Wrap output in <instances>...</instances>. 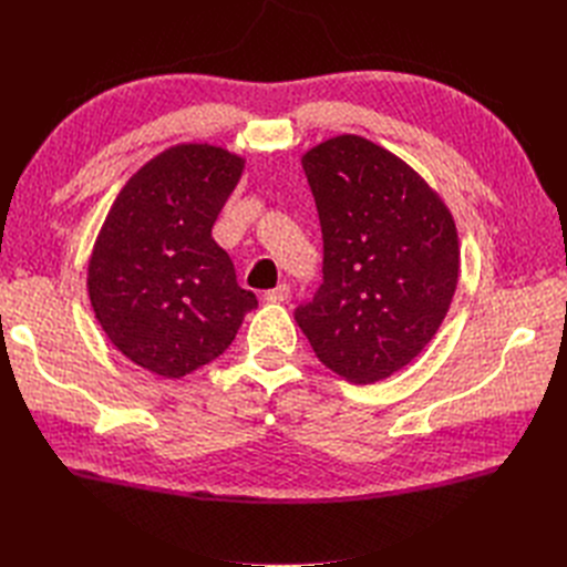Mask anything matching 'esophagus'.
Wrapping results in <instances>:
<instances>
[{"instance_id": "34e87169", "label": "esophagus", "mask_w": 567, "mask_h": 567, "mask_svg": "<svg viewBox=\"0 0 567 567\" xmlns=\"http://www.w3.org/2000/svg\"><path fill=\"white\" fill-rule=\"evenodd\" d=\"M290 298V286L288 284H279L277 288H271L265 293L267 302H286Z\"/></svg>"}]
</instances>
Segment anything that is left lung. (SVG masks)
Wrapping results in <instances>:
<instances>
[{"instance_id":"1","label":"left lung","mask_w":567,"mask_h":567,"mask_svg":"<svg viewBox=\"0 0 567 567\" xmlns=\"http://www.w3.org/2000/svg\"><path fill=\"white\" fill-rule=\"evenodd\" d=\"M323 236V284L296 321L319 362L383 381L433 340L458 281L454 217L388 148L340 134L302 156Z\"/></svg>"}]
</instances>
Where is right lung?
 I'll list each match as a JSON object with an SVG mask.
<instances>
[{"label": "right lung", "instance_id": "1", "mask_svg": "<svg viewBox=\"0 0 567 567\" xmlns=\"http://www.w3.org/2000/svg\"><path fill=\"white\" fill-rule=\"evenodd\" d=\"M244 165L221 146L167 148L130 177L96 236L87 290L101 329L163 379L217 359L257 307L213 238Z\"/></svg>", "mask_w": 567, "mask_h": 567}]
</instances>
